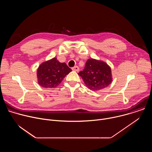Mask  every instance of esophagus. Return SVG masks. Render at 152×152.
Returning a JSON list of instances; mask_svg holds the SVG:
<instances>
[{"label": "esophagus", "mask_w": 152, "mask_h": 152, "mask_svg": "<svg viewBox=\"0 0 152 152\" xmlns=\"http://www.w3.org/2000/svg\"><path fill=\"white\" fill-rule=\"evenodd\" d=\"M72 70H73V71L78 72V71H79V68L77 66H75L74 67L72 68Z\"/></svg>", "instance_id": "1"}]
</instances>
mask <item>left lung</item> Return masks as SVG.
<instances>
[{
    "label": "left lung",
    "instance_id": "8db88e82",
    "mask_svg": "<svg viewBox=\"0 0 152 152\" xmlns=\"http://www.w3.org/2000/svg\"><path fill=\"white\" fill-rule=\"evenodd\" d=\"M78 75L86 86L93 91L102 90L112 82L111 68L105 62L94 59H88L84 69Z\"/></svg>",
    "mask_w": 152,
    "mask_h": 152
}]
</instances>
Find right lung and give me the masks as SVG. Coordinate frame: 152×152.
<instances>
[{
    "label": "right lung",
    "instance_id": "right-lung-1",
    "mask_svg": "<svg viewBox=\"0 0 152 152\" xmlns=\"http://www.w3.org/2000/svg\"><path fill=\"white\" fill-rule=\"evenodd\" d=\"M72 69L65 62H59L56 58L42 63L37 70L38 82L44 88H55Z\"/></svg>",
    "mask_w": 152,
    "mask_h": 152
}]
</instances>
